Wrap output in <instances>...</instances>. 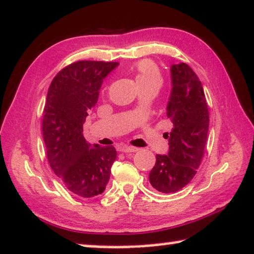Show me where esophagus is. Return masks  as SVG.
Returning a JSON list of instances; mask_svg holds the SVG:
<instances>
[{
  "label": "esophagus",
  "mask_w": 254,
  "mask_h": 254,
  "mask_svg": "<svg viewBox=\"0 0 254 254\" xmlns=\"http://www.w3.org/2000/svg\"><path fill=\"white\" fill-rule=\"evenodd\" d=\"M120 150L123 151V153H135V151L139 150V148L132 146H121Z\"/></svg>",
  "instance_id": "obj_1"
}]
</instances>
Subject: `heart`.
Wrapping results in <instances>:
<instances>
[{
    "mask_svg": "<svg viewBox=\"0 0 254 254\" xmlns=\"http://www.w3.org/2000/svg\"><path fill=\"white\" fill-rule=\"evenodd\" d=\"M135 81L139 86L149 84V83H160L161 73L157 66L150 60H141L134 65Z\"/></svg>",
    "mask_w": 254,
    "mask_h": 254,
    "instance_id": "heart-1",
    "label": "heart"
}]
</instances>
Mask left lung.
I'll return each instance as SVG.
<instances>
[{"label":"left lung","mask_w":254,"mask_h":254,"mask_svg":"<svg viewBox=\"0 0 254 254\" xmlns=\"http://www.w3.org/2000/svg\"><path fill=\"white\" fill-rule=\"evenodd\" d=\"M172 91L166 115L173 127L169 138L168 155H156L149 173V183L165 194L177 192L195 177L209 131V108L197 75L187 64L171 67Z\"/></svg>","instance_id":"left-lung-1"}]
</instances>
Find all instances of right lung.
Here are the masks:
<instances>
[{"instance_id": "right-lung-1", "label": "right lung", "mask_w": 254, "mask_h": 254, "mask_svg": "<svg viewBox=\"0 0 254 254\" xmlns=\"http://www.w3.org/2000/svg\"><path fill=\"white\" fill-rule=\"evenodd\" d=\"M119 63L79 60L52 79L45 101L42 133L48 162L64 186L79 197L104 192L116 160L113 146H91L83 123L98 101L103 79Z\"/></svg>"}]
</instances>
